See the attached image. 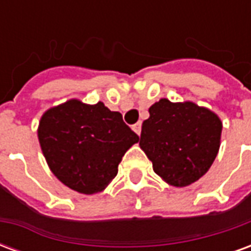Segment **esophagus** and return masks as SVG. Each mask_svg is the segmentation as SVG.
I'll return each instance as SVG.
<instances>
[{
  "label": "esophagus",
  "instance_id": "esophagus-1",
  "mask_svg": "<svg viewBox=\"0 0 251 251\" xmlns=\"http://www.w3.org/2000/svg\"><path fill=\"white\" fill-rule=\"evenodd\" d=\"M133 130L136 131L137 134L140 136L141 134V122H137L136 125H133Z\"/></svg>",
  "mask_w": 251,
  "mask_h": 251
}]
</instances>
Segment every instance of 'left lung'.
Listing matches in <instances>:
<instances>
[{
  "mask_svg": "<svg viewBox=\"0 0 251 251\" xmlns=\"http://www.w3.org/2000/svg\"><path fill=\"white\" fill-rule=\"evenodd\" d=\"M219 117L194 102L160 99L142 122L140 147L169 185L187 187L210 169L221 147Z\"/></svg>",
  "mask_w": 251,
  "mask_h": 251,
  "instance_id": "obj_1",
  "label": "left lung"
}]
</instances>
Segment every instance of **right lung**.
<instances>
[{"label": "right lung", "instance_id": "1", "mask_svg": "<svg viewBox=\"0 0 251 251\" xmlns=\"http://www.w3.org/2000/svg\"><path fill=\"white\" fill-rule=\"evenodd\" d=\"M37 136L52 174L86 195L103 191L118 174L126 151L138 142L121 113L102 102L86 104L77 99L47 110Z\"/></svg>", "mask_w": 251, "mask_h": 251}]
</instances>
